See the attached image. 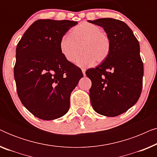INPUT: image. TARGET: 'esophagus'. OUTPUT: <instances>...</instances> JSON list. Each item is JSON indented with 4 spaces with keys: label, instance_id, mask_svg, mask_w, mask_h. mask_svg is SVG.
Wrapping results in <instances>:
<instances>
[{
    "label": "esophagus",
    "instance_id": "1",
    "mask_svg": "<svg viewBox=\"0 0 157 157\" xmlns=\"http://www.w3.org/2000/svg\"><path fill=\"white\" fill-rule=\"evenodd\" d=\"M81 71H82V72H83V76H85V75H86V69H85V68H81Z\"/></svg>",
    "mask_w": 157,
    "mask_h": 157
}]
</instances>
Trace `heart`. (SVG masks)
Masks as SVG:
<instances>
[{
	"mask_svg": "<svg viewBox=\"0 0 157 157\" xmlns=\"http://www.w3.org/2000/svg\"><path fill=\"white\" fill-rule=\"evenodd\" d=\"M63 57L74 63L81 51L77 63L80 66H91L94 62L100 63L109 57L111 42L108 34L101 31L98 25L83 22L71 30L68 36L62 38L59 44Z\"/></svg>",
	"mask_w": 157,
	"mask_h": 157,
	"instance_id": "heart-1",
	"label": "heart"
}]
</instances>
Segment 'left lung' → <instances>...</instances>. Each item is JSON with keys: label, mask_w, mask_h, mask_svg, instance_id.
<instances>
[{"label": "left lung", "mask_w": 157, "mask_h": 157, "mask_svg": "<svg viewBox=\"0 0 157 157\" xmlns=\"http://www.w3.org/2000/svg\"><path fill=\"white\" fill-rule=\"evenodd\" d=\"M88 21L104 28L111 42L109 57L86 71L92 83L89 90L91 106L99 114L117 117L134 106L140 97L144 65L139 41L121 21L106 18Z\"/></svg>", "instance_id": "8db88e82"}]
</instances>
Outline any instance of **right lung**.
Instances as JSON below:
<instances>
[{
	"label": "right lung",
	"mask_w": 157,
	"mask_h": 157,
	"mask_svg": "<svg viewBox=\"0 0 157 157\" xmlns=\"http://www.w3.org/2000/svg\"><path fill=\"white\" fill-rule=\"evenodd\" d=\"M76 24L73 21L39 19L17 45V94L23 106L40 119H56L68 112L71 93L83 76L80 68L63 57L59 47L63 36Z\"/></svg>",
	"instance_id": "1"
}]
</instances>
